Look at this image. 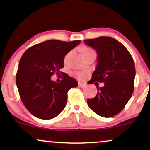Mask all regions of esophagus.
<instances>
[{"mask_svg": "<svg viewBox=\"0 0 150 150\" xmlns=\"http://www.w3.org/2000/svg\"><path fill=\"white\" fill-rule=\"evenodd\" d=\"M79 86L80 87H85L87 85L85 83H79Z\"/></svg>", "mask_w": 150, "mask_h": 150, "instance_id": "esophagus-1", "label": "esophagus"}]
</instances>
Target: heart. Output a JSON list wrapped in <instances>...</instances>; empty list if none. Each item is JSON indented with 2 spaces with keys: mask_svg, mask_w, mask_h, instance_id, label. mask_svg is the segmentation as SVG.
Instances as JSON below:
<instances>
[{
  "mask_svg": "<svg viewBox=\"0 0 150 150\" xmlns=\"http://www.w3.org/2000/svg\"><path fill=\"white\" fill-rule=\"evenodd\" d=\"M91 49L87 48V47H84L82 49V53L84 54V53H86L87 52H89V51H91ZM67 57H65V59H66ZM74 74L76 76L78 79H79L80 80H83L85 79V72H83V71H75V72H74Z\"/></svg>",
  "mask_w": 150,
  "mask_h": 150,
  "instance_id": "b5f03b06",
  "label": "heart"
}]
</instances>
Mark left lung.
I'll return each instance as SVG.
<instances>
[{"label":"left lung","mask_w":150,"mask_h":150,"mask_svg":"<svg viewBox=\"0 0 150 150\" xmlns=\"http://www.w3.org/2000/svg\"><path fill=\"white\" fill-rule=\"evenodd\" d=\"M97 52V66L89 84L104 82L97 87L95 98L87 100L89 108L104 117H113L124 109L134 91L135 66L127 48L115 39L99 37L84 41Z\"/></svg>","instance_id":"obj_1"}]
</instances>
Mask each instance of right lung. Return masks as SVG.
I'll list each match as a JSON object with an SVG mask.
<instances>
[{"label": "right lung", "instance_id": "right-lung-1", "mask_svg": "<svg viewBox=\"0 0 150 150\" xmlns=\"http://www.w3.org/2000/svg\"><path fill=\"white\" fill-rule=\"evenodd\" d=\"M81 42L51 40L27 49L20 59L16 74V85L20 99L27 110L36 117L51 120L59 115L67 103V91L78 86V82L61 72L65 56ZM54 73L63 80H51Z\"/></svg>", "mask_w": 150, "mask_h": 150}]
</instances>
